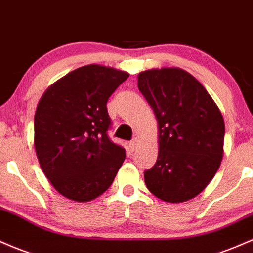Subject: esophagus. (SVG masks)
<instances>
[{
  "mask_svg": "<svg viewBox=\"0 0 253 253\" xmlns=\"http://www.w3.org/2000/svg\"><path fill=\"white\" fill-rule=\"evenodd\" d=\"M137 145H138V140H137V138H134V139L129 141V149H131L132 151H134L135 148H137Z\"/></svg>",
  "mask_w": 253,
  "mask_h": 253,
  "instance_id": "1",
  "label": "esophagus"
}]
</instances>
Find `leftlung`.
<instances>
[{
  "label": "left lung",
  "instance_id": "1",
  "mask_svg": "<svg viewBox=\"0 0 253 253\" xmlns=\"http://www.w3.org/2000/svg\"><path fill=\"white\" fill-rule=\"evenodd\" d=\"M138 88L158 124V156L144 171L157 198L180 203L207 187L223 156L224 121L204 86L180 68L149 69Z\"/></svg>",
  "mask_w": 253,
  "mask_h": 253
}]
</instances>
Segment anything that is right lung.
Wrapping results in <instances>:
<instances>
[{"instance_id":"right-lung-1","label":"right lung","mask_w":253,"mask_h":253,"mask_svg":"<svg viewBox=\"0 0 253 253\" xmlns=\"http://www.w3.org/2000/svg\"><path fill=\"white\" fill-rule=\"evenodd\" d=\"M128 76L84 66L42 96L35 114L36 154L43 173L66 198L92 201L113 184L126 151L108 137L107 102Z\"/></svg>"}]
</instances>
